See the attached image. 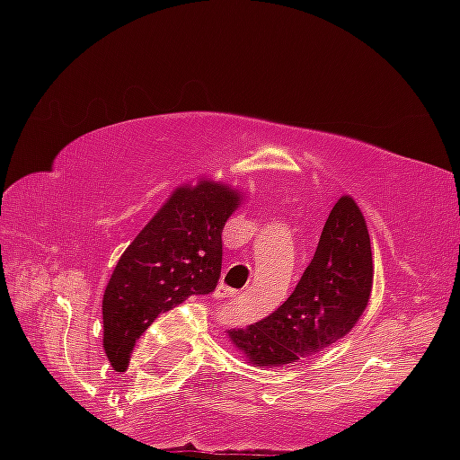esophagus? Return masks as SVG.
Segmentation results:
<instances>
[{
  "label": "esophagus",
  "instance_id": "esophagus-1",
  "mask_svg": "<svg viewBox=\"0 0 460 460\" xmlns=\"http://www.w3.org/2000/svg\"><path fill=\"white\" fill-rule=\"evenodd\" d=\"M216 296H218V298H235V296H240V292H237V289L226 288V285H218V288H216Z\"/></svg>",
  "mask_w": 460,
  "mask_h": 460
}]
</instances>
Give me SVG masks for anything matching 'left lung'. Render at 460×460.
Returning <instances> with one entry per match:
<instances>
[{"mask_svg":"<svg viewBox=\"0 0 460 460\" xmlns=\"http://www.w3.org/2000/svg\"><path fill=\"white\" fill-rule=\"evenodd\" d=\"M372 244L363 212L344 194L331 209L318 248L289 298L229 341L255 367L307 358L348 335L372 296Z\"/></svg>","mask_w":460,"mask_h":460,"instance_id":"8db88e82","label":"left lung"}]
</instances>
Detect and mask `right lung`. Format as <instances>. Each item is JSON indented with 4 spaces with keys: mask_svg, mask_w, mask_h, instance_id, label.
Returning <instances> with one entry per match:
<instances>
[{
    "mask_svg": "<svg viewBox=\"0 0 460 460\" xmlns=\"http://www.w3.org/2000/svg\"><path fill=\"white\" fill-rule=\"evenodd\" d=\"M244 192L200 177L172 190L125 248L103 292V348L128 366L136 340L164 311L214 292L223 266V229Z\"/></svg>",
    "mask_w": 460,
    "mask_h": 460,
    "instance_id": "add662e5",
    "label": "right lung"
}]
</instances>
